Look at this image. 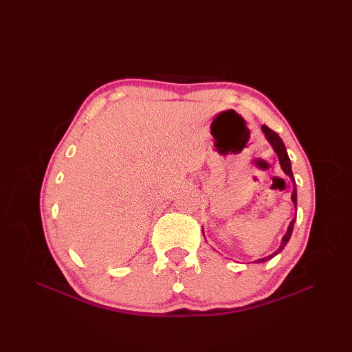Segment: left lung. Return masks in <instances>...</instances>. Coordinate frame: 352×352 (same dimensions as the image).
<instances>
[{"instance_id": "8db88e82", "label": "left lung", "mask_w": 352, "mask_h": 352, "mask_svg": "<svg viewBox=\"0 0 352 352\" xmlns=\"http://www.w3.org/2000/svg\"><path fill=\"white\" fill-rule=\"evenodd\" d=\"M261 130H263V133H265V136H266L267 142H269V144L272 145L274 151L276 153V155H278V160H280L281 169L284 170V174L289 175V177H290V180H292V183H294V192H292V201H294V204H295V207H296V184H295L294 174H292V164H290V159H289L287 151H286V146H284L283 140H281V138L278 136V134H276L275 131H272L271 129H269V126L263 125V126H261ZM295 219H296V213H295V218L292 219V221H290V223H289V228H287V231H286V234H284V236H283V239H281V245H280V248L276 250L275 252H272L271 256H267V257H263V258H258V260H256V263H263V261H266V260H271V258H274V257L276 256V254H280V252L284 250V246L287 245L289 239H290V236H292V231H294Z\"/></svg>"}]
</instances>
